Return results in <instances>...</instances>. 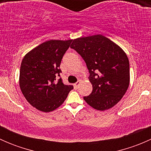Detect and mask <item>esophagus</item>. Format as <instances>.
Instances as JSON below:
<instances>
[{
    "instance_id": "obj_1",
    "label": "esophagus",
    "mask_w": 151,
    "mask_h": 151,
    "mask_svg": "<svg viewBox=\"0 0 151 151\" xmlns=\"http://www.w3.org/2000/svg\"><path fill=\"white\" fill-rule=\"evenodd\" d=\"M80 80H79V81H77V83H76L74 85V88H75V89H77V88H79V85H80Z\"/></svg>"
}]
</instances>
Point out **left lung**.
I'll return each mask as SVG.
<instances>
[{
  "label": "left lung",
  "mask_w": 151,
  "mask_h": 151,
  "mask_svg": "<svg viewBox=\"0 0 151 151\" xmlns=\"http://www.w3.org/2000/svg\"><path fill=\"white\" fill-rule=\"evenodd\" d=\"M71 48L82 56L90 73L93 91L83 98L85 101L101 111L118 104L130 81L129 62L125 52L100 34L74 39Z\"/></svg>",
  "instance_id": "1"
}]
</instances>
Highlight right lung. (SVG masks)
<instances>
[{
    "mask_svg": "<svg viewBox=\"0 0 151 151\" xmlns=\"http://www.w3.org/2000/svg\"><path fill=\"white\" fill-rule=\"evenodd\" d=\"M72 40H49L27 53L21 63L19 87L27 101L39 110L49 112L60 106L73 89L60 77V65Z\"/></svg>",
    "mask_w": 151,
    "mask_h": 151,
    "instance_id": "obj_1",
    "label": "right lung"
}]
</instances>
